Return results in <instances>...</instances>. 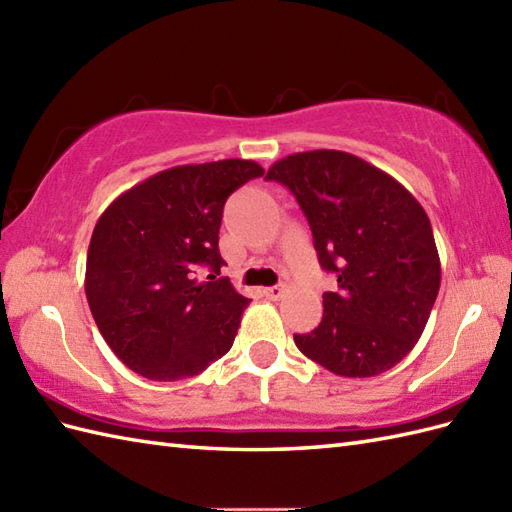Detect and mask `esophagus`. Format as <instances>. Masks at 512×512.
Segmentation results:
<instances>
[{"label": "esophagus", "instance_id": "obj_1", "mask_svg": "<svg viewBox=\"0 0 512 512\" xmlns=\"http://www.w3.org/2000/svg\"><path fill=\"white\" fill-rule=\"evenodd\" d=\"M284 286H270L264 290V297L270 299V301H279L281 297H284Z\"/></svg>", "mask_w": 512, "mask_h": 512}]
</instances>
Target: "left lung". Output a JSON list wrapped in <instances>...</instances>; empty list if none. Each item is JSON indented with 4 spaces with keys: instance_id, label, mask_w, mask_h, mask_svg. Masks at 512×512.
I'll return each mask as SVG.
<instances>
[{
    "instance_id": "1",
    "label": "left lung",
    "mask_w": 512,
    "mask_h": 512,
    "mask_svg": "<svg viewBox=\"0 0 512 512\" xmlns=\"http://www.w3.org/2000/svg\"><path fill=\"white\" fill-rule=\"evenodd\" d=\"M308 217L323 270V319L295 334L299 350L336 376L387 372L418 343L440 290V257L420 202L358 156L336 149L292 154L268 169Z\"/></svg>"
}]
</instances>
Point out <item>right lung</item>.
<instances>
[{
	"label": "right lung",
	"instance_id": "right-lung-1",
	"mask_svg": "<svg viewBox=\"0 0 512 512\" xmlns=\"http://www.w3.org/2000/svg\"><path fill=\"white\" fill-rule=\"evenodd\" d=\"M253 160L171 167L107 206L88 248L85 295L105 343L136 374L204 372L235 341L248 299L220 275L228 195L262 178ZM209 269L211 282H200Z\"/></svg>",
	"mask_w": 512,
	"mask_h": 512
}]
</instances>
